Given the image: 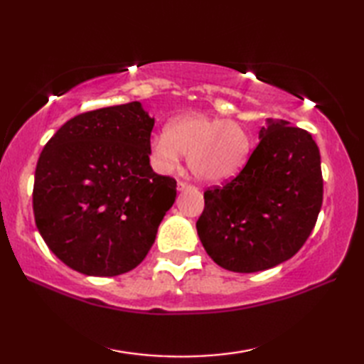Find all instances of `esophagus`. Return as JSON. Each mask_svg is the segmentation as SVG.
<instances>
[{
  "label": "esophagus",
  "mask_w": 364,
  "mask_h": 364,
  "mask_svg": "<svg viewBox=\"0 0 364 364\" xmlns=\"http://www.w3.org/2000/svg\"><path fill=\"white\" fill-rule=\"evenodd\" d=\"M178 189L180 191H186V189H194V186L189 183H184V181H178Z\"/></svg>",
  "instance_id": "34e87169"
}]
</instances>
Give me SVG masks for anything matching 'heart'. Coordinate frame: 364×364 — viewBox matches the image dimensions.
Returning a JSON list of instances; mask_svg holds the SVG:
<instances>
[{"instance_id": "heart-1", "label": "heart", "mask_w": 364, "mask_h": 364, "mask_svg": "<svg viewBox=\"0 0 364 364\" xmlns=\"http://www.w3.org/2000/svg\"><path fill=\"white\" fill-rule=\"evenodd\" d=\"M150 149L154 164L162 172L173 170L186 154L197 178L222 183L242 168L252 141L241 123L191 114L170 123L167 133L154 134Z\"/></svg>"}]
</instances>
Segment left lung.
Here are the masks:
<instances>
[{
	"label": "left lung",
	"instance_id": "1",
	"mask_svg": "<svg viewBox=\"0 0 364 364\" xmlns=\"http://www.w3.org/2000/svg\"><path fill=\"white\" fill-rule=\"evenodd\" d=\"M321 154L308 131L267 120L245 167L205 191L197 233L214 262L252 274L292 258L322 206Z\"/></svg>",
	"mask_w": 364,
	"mask_h": 364
}]
</instances>
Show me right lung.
Here are the masks:
<instances>
[{"label": "right lung", "mask_w": 364, "mask_h": 364, "mask_svg": "<svg viewBox=\"0 0 364 364\" xmlns=\"http://www.w3.org/2000/svg\"><path fill=\"white\" fill-rule=\"evenodd\" d=\"M154 119L139 102L65 122L41 153L33 210L48 249L76 272L114 277L141 264L176 197L153 172Z\"/></svg>", "instance_id": "add662e5"}]
</instances>
